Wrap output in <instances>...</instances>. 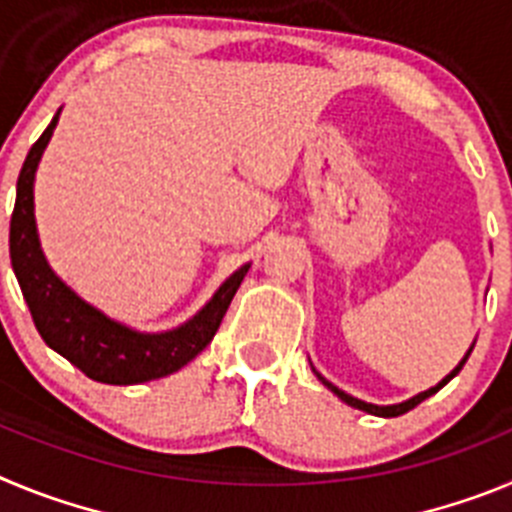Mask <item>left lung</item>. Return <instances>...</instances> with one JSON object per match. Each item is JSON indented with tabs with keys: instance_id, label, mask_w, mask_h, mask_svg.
Instances as JSON below:
<instances>
[{
	"instance_id": "obj_1",
	"label": "left lung",
	"mask_w": 512,
	"mask_h": 512,
	"mask_svg": "<svg viewBox=\"0 0 512 512\" xmlns=\"http://www.w3.org/2000/svg\"><path fill=\"white\" fill-rule=\"evenodd\" d=\"M467 359H469V354H467V356H464V359H461V364H459V366H456V369H454V372H451V374H449V377L443 379V382H438V384H436V387H431V390H428V392H420V395H415V397H413V400H408V402H400V405H387V408H379V405H369V402H361V400H356V397L346 395V392H343V390H338V387H333V384H330V382H325V379H323V377H320V374H318V372H315V374H318V377H320V379H323V384H328V390H333V392H336V395H338V397H341V400H343V402H346V405H351V408H359V410H366V413H372V415H382V418H397V415H402V413H408V410L418 408V405H420V402H423V400H425V397H431V395H436V392H438V390H441L443 384H449V382H451V379H454V377H456V374H459V372H461V366L467 364Z\"/></svg>"
}]
</instances>
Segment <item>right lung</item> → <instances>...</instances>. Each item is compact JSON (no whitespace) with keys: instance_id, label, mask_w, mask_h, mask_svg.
Returning a JSON list of instances; mask_svg holds the SVG:
<instances>
[{"instance_id":"add662e5","label":"right lung","mask_w":512,"mask_h":512,"mask_svg":"<svg viewBox=\"0 0 512 512\" xmlns=\"http://www.w3.org/2000/svg\"><path fill=\"white\" fill-rule=\"evenodd\" d=\"M56 122L58 112L27 153L17 176V200L9 220V259L35 328L53 351L66 356L94 382L140 384L179 372L215 338L251 264L235 271L189 323L169 333H135L79 300L45 264L35 233L33 179Z\"/></svg>"}]
</instances>
